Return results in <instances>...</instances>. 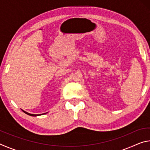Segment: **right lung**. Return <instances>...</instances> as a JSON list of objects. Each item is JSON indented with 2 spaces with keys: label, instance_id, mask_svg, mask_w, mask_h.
<instances>
[{
  "label": "right lung",
  "instance_id": "1",
  "mask_svg": "<svg viewBox=\"0 0 150 150\" xmlns=\"http://www.w3.org/2000/svg\"><path fill=\"white\" fill-rule=\"evenodd\" d=\"M22 111H23L25 114H26V115H30V116H40V115H44V114H46V113H44V114H41V115H33V114H30V113L24 111V110H22Z\"/></svg>",
  "mask_w": 150,
  "mask_h": 150
}]
</instances>
